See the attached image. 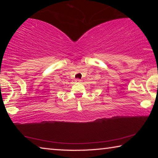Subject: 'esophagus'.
<instances>
[{
	"mask_svg": "<svg viewBox=\"0 0 158 158\" xmlns=\"http://www.w3.org/2000/svg\"><path fill=\"white\" fill-rule=\"evenodd\" d=\"M74 81H75L76 83H79V82H81V79H76L75 80H74Z\"/></svg>",
	"mask_w": 158,
	"mask_h": 158,
	"instance_id": "1",
	"label": "esophagus"
}]
</instances>
